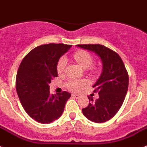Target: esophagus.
<instances>
[{
	"instance_id": "34e87169",
	"label": "esophagus",
	"mask_w": 147,
	"mask_h": 147,
	"mask_svg": "<svg viewBox=\"0 0 147 147\" xmlns=\"http://www.w3.org/2000/svg\"><path fill=\"white\" fill-rule=\"evenodd\" d=\"M72 96L76 99H78L79 97H80V96H79L78 94H72Z\"/></svg>"
}]
</instances>
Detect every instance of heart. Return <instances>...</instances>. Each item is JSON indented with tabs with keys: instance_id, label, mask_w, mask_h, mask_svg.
<instances>
[{
	"instance_id": "b5f03b06",
	"label": "heart",
	"mask_w": 147,
	"mask_h": 147,
	"mask_svg": "<svg viewBox=\"0 0 147 147\" xmlns=\"http://www.w3.org/2000/svg\"><path fill=\"white\" fill-rule=\"evenodd\" d=\"M74 59L83 68H88L92 64V55H90L88 52L84 51H80L74 53ZM67 64V59L64 57H61L59 59L57 64V72L59 74L63 72L64 68ZM88 85V81L87 80H69L67 83V88L73 92H78L81 89L84 88Z\"/></svg>"
}]
</instances>
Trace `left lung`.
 <instances>
[{"mask_svg":"<svg viewBox=\"0 0 147 147\" xmlns=\"http://www.w3.org/2000/svg\"><path fill=\"white\" fill-rule=\"evenodd\" d=\"M77 46L95 53L102 64L101 75L93 86L95 88L94 92H98L99 98L94 102L89 103L86 108L82 109V111L92 121L105 122L115 116L125 100L129 83L127 72L119 55L104 45Z\"/></svg>","mask_w":147,"mask_h":147,"instance_id":"left-lung-1","label":"left lung"}]
</instances>
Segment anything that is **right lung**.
<instances>
[{
  "instance_id": "1",
  "label": "right lung",
  "mask_w": 147,
  "mask_h": 147,
  "mask_svg": "<svg viewBox=\"0 0 147 147\" xmlns=\"http://www.w3.org/2000/svg\"><path fill=\"white\" fill-rule=\"evenodd\" d=\"M72 45L47 44L38 46L22 59L16 78V90L20 102L30 117L50 124L63 113L71 94L50 93V83L58 77L57 64Z\"/></svg>"
}]
</instances>
